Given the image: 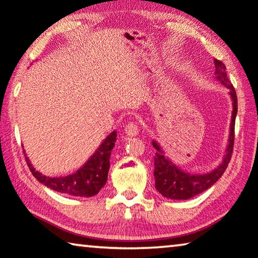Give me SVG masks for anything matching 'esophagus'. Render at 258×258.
Returning a JSON list of instances; mask_svg holds the SVG:
<instances>
[{"label": "esophagus", "instance_id": "obj_1", "mask_svg": "<svg viewBox=\"0 0 258 258\" xmlns=\"http://www.w3.org/2000/svg\"><path fill=\"white\" fill-rule=\"evenodd\" d=\"M125 134L127 137H136L139 134V127H138V124L134 121H131L128 122L127 125L125 126Z\"/></svg>", "mask_w": 258, "mask_h": 258}]
</instances>
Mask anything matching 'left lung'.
Segmentation results:
<instances>
[{
	"mask_svg": "<svg viewBox=\"0 0 258 258\" xmlns=\"http://www.w3.org/2000/svg\"><path fill=\"white\" fill-rule=\"evenodd\" d=\"M214 63L216 67L215 78L225 87L230 89L228 94H230L233 104L230 137H228V145L226 147V151H225L223 162L220 163L217 169L209 173L190 174L189 172H185L178 166H175L169 158L163 155V150L159 148L157 142L153 141L154 148L157 150L154 157L155 188L166 199L187 200L207 190L222 177L231 161L233 146H234V126L236 112H238V97H236L234 87L228 80L225 64L218 59H214Z\"/></svg>",
	"mask_w": 258,
	"mask_h": 258,
	"instance_id": "1",
	"label": "left lung"
}]
</instances>
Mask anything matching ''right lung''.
I'll list each match as a JSON object with an SVG mask.
<instances>
[{"label":"right lung","mask_w":258,"mask_h":258,"mask_svg":"<svg viewBox=\"0 0 258 258\" xmlns=\"http://www.w3.org/2000/svg\"><path fill=\"white\" fill-rule=\"evenodd\" d=\"M116 131L110 133L93 156L85 163V165L80 167L77 172L67 177H47L36 171L27 157H25L26 163L32 174L44 186L63 194L89 198L99 193L101 188L107 182L110 156H111V150L116 142Z\"/></svg>","instance_id":"right-lung-1"}]
</instances>
